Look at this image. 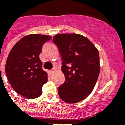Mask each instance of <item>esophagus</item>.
<instances>
[{"instance_id":"obj_1","label":"esophagus","mask_w":125,"mask_h":125,"mask_svg":"<svg viewBox=\"0 0 125 125\" xmlns=\"http://www.w3.org/2000/svg\"><path fill=\"white\" fill-rule=\"evenodd\" d=\"M55 70H56V68H53V69H52V70L51 71V73H54V71H55Z\"/></svg>"}]
</instances>
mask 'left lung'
I'll return each mask as SVG.
<instances>
[{
	"instance_id": "obj_1",
	"label": "left lung",
	"mask_w": 125,
	"mask_h": 125,
	"mask_svg": "<svg viewBox=\"0 0 125 125\" xmlns=\"http://www.w3.org/2000/svg\"><path fill=\"white\" fill-rule=\"evenodd\" d=\"M53 41L61 55V70L66 78L59 87V95L69 104L83 101L92 92L99 77V51L90 40L79 34H57Z\"/></svg>"
}]
</instances>
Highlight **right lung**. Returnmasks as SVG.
<instances>
[{
  "label": "right lung",
  "instance_id": "obj_1",
  "mask_svg": "<svg viewBox=\"0 0 125 125\" xmlns=\"http://www.w3.org/2000/svg\"><path fill=\"white\" fill-rule=\"evenodd\" d=\"M49 35L30 34L14 45L6 63L9 83L17 93L27 99H35L42 94V88L47 82V73L42 68L39 55Z\"/></svg>",
  "mask_w": 125,
  "mask_h": 125
}]
</instances>
